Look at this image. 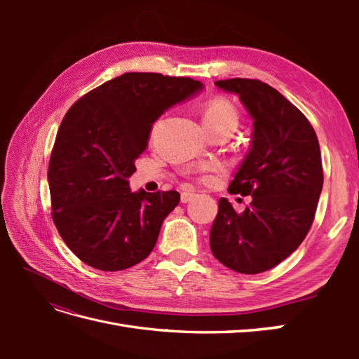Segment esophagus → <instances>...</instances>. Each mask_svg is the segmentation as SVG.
Here are the masks:
<instances>
[{"mask_svg":"<svg viewBox=\"0 0 359 359\" xmlns=\"http://www.w3.org/2000/svg\"><path fill=\"white\" fill-rule=\"evenodd\" d=\"M194 198H196V193H191V191H182L181 193V202L182 203H187V202L193 201Z\"/></svg>","mask_w":359,"mask_h":359,"instance_id":"obj_1","label":"esophagus"}]
</instances>
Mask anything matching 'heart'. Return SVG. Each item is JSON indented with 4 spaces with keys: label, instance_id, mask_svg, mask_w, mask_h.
Returning a JSON list of instances; mask_svg holds the SVG:
<instances>
[{
    "label": "heart",
    "instance_id": "heart-1",
    "mask_svg": "<svg viewBox=\"0 0 359 359\" xmlns=\"http://www.w3.org/2000/svg\"><path fill=\"white\" fill-rule=\"evenodd\" d=\"M238 123V115L235 107L231 102H227L222 97H215L205 104L203 109V126L205 127H215L223 124H233Z\"/></svg>",
    "mask_w": 359,
    "mask_h": 359
}]
</instances>
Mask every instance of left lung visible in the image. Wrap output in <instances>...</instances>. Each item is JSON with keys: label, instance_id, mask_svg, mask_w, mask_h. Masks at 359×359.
<instances>
[{"label": "left lung", "instance_id": "8db88e82", "mask_svg": "<svg viewBox=\"0 0 359 359\" xmlns=\"http://www.w3.org/2000/svg\"><path fill=\"white\" fill-rule=\"evenodd\" d=\"M215 86L240 97L253 119L250 149L229 186L253 199L243 214L219 201L211 252L236 273L259 274L290 256L310 231L323 186L319 140L298 107L268 83L235 78Z\"/></svg>", "mask_w": 359, "mask_h": 359}]
</instances>
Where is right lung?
<instances>
[{
    "label": "right lung",
    "mask_w": 359,
    "mask_h": 359,
    "mask_svg": "<svg viewBox=\"0 0 359 359\" xmlns=\"http://www.w3.org/2000/svg\"><path fill=\"white\" fill-rule=\"evenodd\" d=\"M202 90L190 78L124 73L70 107L52 149L48 182L53 223L82 262L121 271L153 252L180 193L132 191L128 178L153 124Z\"/></svg>",
    "instance_id": "obj_1"
}]
</instances>
